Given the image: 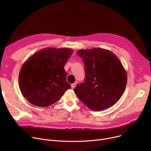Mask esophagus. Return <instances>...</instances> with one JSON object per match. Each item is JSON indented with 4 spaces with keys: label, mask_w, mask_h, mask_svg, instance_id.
I'll list each match as a JSON object with an SVG mask.
<instances>
[{
    "label": "esophagus",
    "mask_w": 151,
    "mask_h": 151,
    "mask_svg": "<svg viewBox=\"0 0 151 151\" xmlns=\"http://www.w3.org/2000/svg\"><path fill=\"white\" fill-rule=\"evenodd\" d=\"M76 82H75V83H73V84H71V89H74L75 87H76Z\"/></svg>",
    "instance_id": "esophagus-1"
}]
</instances>
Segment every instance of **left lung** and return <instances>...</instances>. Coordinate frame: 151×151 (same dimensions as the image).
Here are the masks:
<instances>
[{"mask_svg": "<svg viewBox=\"0 0 151 151\" xmlns=\"http://www.w3.org/2000/svg\"><path fill=\"white\" fill-rule=\"evenodd\" d=\"M85 68L84 83L77 84L75 94L89 109L99 111L108 108L119 100L127 82L121 62L111 51L93 47L80 50Z\"/></svg>", "mask_w": 151, "mask_h": 151, "instance_id": "1", "label": "left lung"}]
</instances>
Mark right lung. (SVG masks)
<instances>
[{"mask_svg": "<svg viewBox=\"0 0 151 151\" xmlns=\"http://www.w3.org/2000/svg\"><path fill=\"white\" fill-rule=\"evenodd\" d=\"M73 52L71 48L46 47L23 63L19 74V89L31 104L48 106L71 88L64 65Z\"/></svg>", "mask_w": 151, "mask_h": 151, "instance_id": "right-lung-1", "label": "right lung"}]
</instances>
